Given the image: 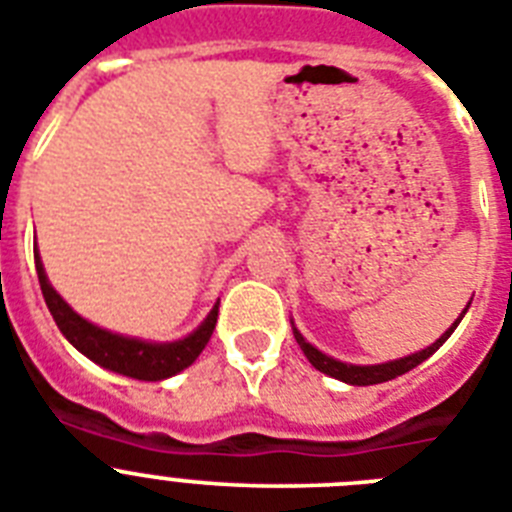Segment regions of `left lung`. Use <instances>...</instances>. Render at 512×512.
Returning <instances> with one entry per match:
<instances>
[{
	"label": "left lung",
	"mask_w": 512,
	"mask_h": 512,
	"mask_svg": "<svg viewBox=\"0 0 512 512\" xmlns=\"http://www.w3.org/2000/svg\"><path fill=\"white\" fill-rule=\"evenodd\" d=\"M466 309H463L461 317H458V320H455L453 325H450V328L445 330V333H442L435 343H432V346H427V349H422V351H416V354H411V356H403V359H395V362H385V364H367V367H359V364H343V362H338V359H333V356H325L322 351H317L312 343L304 341V336L296 328H294V338H296V343H299V349H302L304 356L309 359V364H312L315 369H320V372H325V375L336 377V380H341V382H349V385H377V382H388V380H395L398 375H406L409 369H414L416 364H422L424 359H429V356L435 354L442 343L448 341L450 333L458 328V322L463 320Z\"/></svg>",
	"instance_id": "left-lung-1"
}]
</instances>
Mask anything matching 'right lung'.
Segmentation results:
<instances>
[{"mask_svg":"<svg viewBox=\"0 0 512 512\" xmlns=\"http://www.w3.org/2000/svg\"><path fill=\"white\" fill-rule=\"evenodd\" d=\"M33 257H36V273L38 283H41V291H44L46 307H49L51 317L57 322V328L62 330V336L67 338L80 354L88 356L90 362L101 364V367L111 369V372H119V375L148 382L166 380V377L176 375V372H182V369L190 367L197 356H200V351L208 346L210 336H213V328H216L218 320V304L210 309V315L205 317L203 325L187 338H182V341L150 343L140 341V338H127L119 336V333H111V330L98 328V325H93V322H88L85 317L77 315L75 309L54 291V286H51L49 278H46L38 247L33 249Z\"/></svg>","mask_w":512,"mask_h":512,"instance_id":"right-lung-1","label":"right lung"}]
</instances>
